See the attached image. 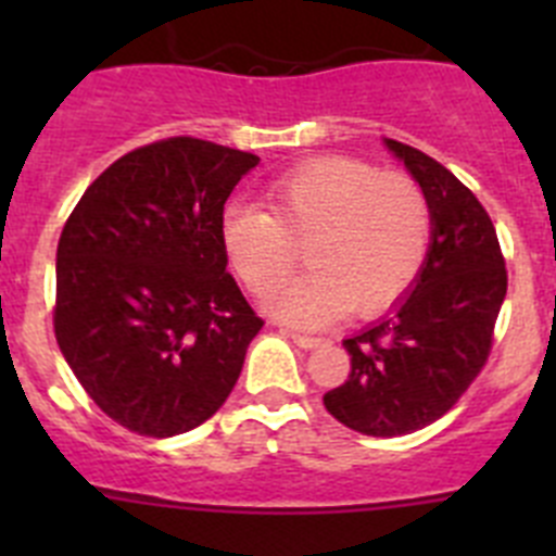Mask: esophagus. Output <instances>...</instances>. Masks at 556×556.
<instances>
[{"label": "esophagus", "mask_w": 556, "mask_h": 556, "mask_svg": "<svg viewBox=\"0 0 556 556\" xmlns=\"http://www.w3.org/2000/svg\"><path fill=\"white\" fill-rule=\"evenodd\" d=\"M283 333L292 339L294 345H301V348H317L323 342L320 337H312V333H301V331H283Z\"/></svg>", "instance_id": "obj_1"}]
</instances>
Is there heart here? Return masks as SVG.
Segmentation results:
<instances>
[{"label": "heart", "instance_id": "heart-1", "mask_svg": "<svg viewBox=\"0 0 556 556\" xmlns=\"http://www.w3.org/2000/svg\"><path fill=\"white\" fill-rule=\"evenodd\" d=\"M267 208L230 203L219 239L253 294L275 292L306 244L312 273L273 298V312L320 326L348 308L356 317L390 308L429 255L431 208L417 180L348 155L312 159L267 186Z\"/></svg>", "mask_w": 556, "mask_h": 556}]
</instances>
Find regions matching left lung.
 <instances>
[{
	"mask_svg": "<svg viewBox=\"0 0 556 556\" xmlns=\"http://www.w3.org/2000/svg\"><path fill=\"white\" fill-rule=\"evenodd\" d=\"M387 147L426 191L429 255L404 301L342 339L351 372L323 395L339 424L370 437L426 429L468 392L488 365L507 294L498 236L473 191L426 152L395 139Z\"/></svg>",
	"mask_w": 556,
	"mask_h": 556,
	"instance_id": "obj_1",
	"label": "left lung"
}]
</instances>
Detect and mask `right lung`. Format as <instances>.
<instances>
[{
    "label": "right lung",
    "instance_id": "right-lung-1",
    "mask_svg": "<svg viewBox=\"0 0 556 556\" xmlns=\"http://www.w3.org/2000/svg\"><path fill=\"white\" fill-rule=\"evenodd\" d=\"M258 155L175 136L113 161L58 242L55 339L88 397L141 437L205 424L264 320L228 273L219 217Z\"/></svg>",
    "mask_w": 556,
    "mask_h": 556
}]
</instances>
